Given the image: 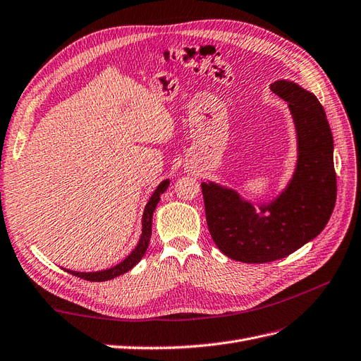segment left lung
<instances>
[{
	"label": "left lung",
	"mask_w": 361,
	"mask_h": 361,
	"mask_svg": "<svg viewBox=\"0 0 361 361\" xmlns=\"http://www.w3.org/2000/svg\"><path fill=\"white\" fill-rule=\"evenodd\" d=\"M269 89L288 102L297 133V164L286 187L272 200L253 204L233 188L202 183L215 245L244 264H265L297 251L324 231L336 203L334 145L324 106L289 80Z\"/></svg>",
	"instance_id": "1"
}]
</instances>
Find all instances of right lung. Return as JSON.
Masks as SVG:
<instances>
[{
    "instance_id": "obj_1",
    "label": "right lung",
    "mask_w": 361,
    "mask_h": 361,
    "mask_svg": "<svg viewBox=\"0 0 361 361\" xmlns=\"http://www.w3.org/2000/svg\"><path fill=\"white\" fill-rule=\"evenodd\" d=\"M169 185H170L169 179L162 180L157 187V190L154 191V194L150 195L147 204L145 206L143 216H141V235H140V239H138V244L122 262H120V264H117L113 268L102 269V271H94V272H78V271H71V269H66V271L71 272L72 276H76V277L84 279V280L105 281V280L116 279L118 276L125 274V272H128L129 269H133L138 264V262L143 259L146 250L149 247V241H150V236H152V216H154L155 207L161 200V194L166 192V190L169 188Z\"/></svg>"
}]
</instances>
